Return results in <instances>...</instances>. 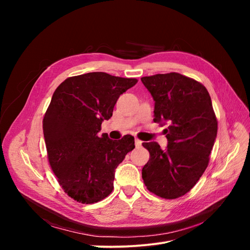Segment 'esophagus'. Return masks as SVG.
<instances>
[{
	"label": "esophagus",
	"instance_id": "esophagus-1",
	"mask_svg": "<svg viewBox=\"0 0 250 250\" xmlns=\"http://www.w3.org/2000/svg\"><path fill=\"white\" fill-rule=\"evenodd\" d=\"M134 144H135V146H137V147H140V146H142V141L139 140V139H135Z\"/></svg>",
	"mask_w": 250,
	"mask_h": 250
}]
</instances>
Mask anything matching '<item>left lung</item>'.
I'll use <instances>...</instances> for the list:
<instances>
[{
    "instance_id": "8db88e82",
    "label": "left lung",
    "mask_w": 250,
    "mask_h": 250,
    "mask_svg": "<svg viewBox=\"0 0 250 250\" xmlns=\"http://www.w3.org/2000/svg\"><path fill=\"white\" fill-rule=\"evenodd\" d=\"M155 101L154 122H168L167 149L143 143L150 153L142 170L150 192L165 199L184 196L206 171L217 137L218 121L208 89L179 73L141 78Z\"/></svg>"
}]
</instances>
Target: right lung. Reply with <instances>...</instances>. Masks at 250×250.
Segmentation results:
<instances>
[{
    "instance_id": "1",
    "label": "right lung",
    "mask_w": 250,
    "mask_h": 250,
    "mask_svg": "<svg viewBox=\"0 0 250 250\" xmlns=\"http://www.w3.org/2000/svg\"><path fill=\"white\" fill-rule=\"evenodd\" d=\"M137 82L94 72L66 78L53 94L42 120L48 161L63 191L77 202L106 198L116 168L134 148L130 134L113 141L98 133L119 97Z\"/></svg>"
}]
</instances>
